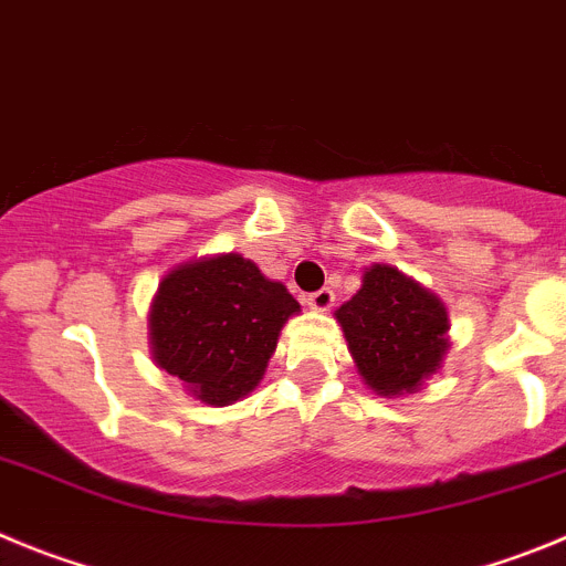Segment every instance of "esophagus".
Masks as SVG:
<instances>
[{
    "instance_id": "esophagus-1",
    "label": "esophagus",
    "mask_w": 566,
    "mask_h": 566,
    "mask_svg": "<svg viewBox=\"0 0 566 566\" xmlns=\"http://www.w3.org/2000/svg\"><path fill=\"white\" fill-rule=\"evenodd\" d=\"M304 302H307L310 310H318V313H327V310L335 304V293H333V290H329V287H321V290H315V293H310L307 298H304Z\"/></svg>"
}]
</instances>
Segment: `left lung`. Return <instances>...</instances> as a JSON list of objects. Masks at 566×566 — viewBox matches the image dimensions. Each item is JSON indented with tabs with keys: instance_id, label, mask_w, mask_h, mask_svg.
Listing matches in <instances>:
<instances>
[{
	"instance_id": "obj_1",
	"label": "left lung",
	"mask_w": 566,
	"mask_h": 566,
	"mask_svg": "<svg viewBox=\"0 0 566 566\" xmlns=\"http://www.w3.org/2000/svg\"><path fill=\"white\" fill-rule=\"evenodd\" d=\"M360 378L384 397L411 395L442 369L448 310L437 293L391 264H371L360 290L335 310Z\"/></svg>"
}]
</instances>
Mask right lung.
Masks as SVG:
<instances>
[{
  "instance_id": "1",
  "label": "right lung",
  "mask_w": 566,
  "mask_h": 566,
  "mask_svg": "<svg viewBox=\"0 0 566 566\" xmlns=\"http://www.w3.org/2000/svg\"><path fill=\"white\" fill-rule=\"evenodd\" d=\"M298 313L287 287L242 253L191 259L157 284L151 358L200 403L231 406L262 384L282 327Z\"/></svg>"
}]
</instances>
